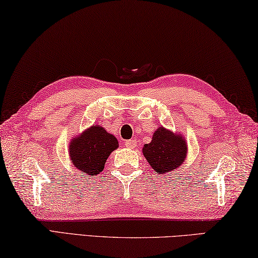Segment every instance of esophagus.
Listing matches in <instances>:
<instances>
[{
    "instance_id": "obj_1",
    "label": "esophagus",
    "mask_w": 258,
    "mask_h": 258,
    "mask_svg": "<svg viewBox=\"0 0 258 258\" xmlns=\"http://www.w3.org/2000/svg\"><path fill=\"white\" fill-rule=\"evenodd\" d=\"M124 145L128 148H135L137 145V143H136V141H135V139H129V141H125Z\"/></svg>"
}]
</instances>
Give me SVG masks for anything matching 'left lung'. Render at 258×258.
Listing matches in <instances>:
<instances>
[{
	"mask_svg": "<svg viewBox=\"0 0 258 258\" xmlns=\"http://www.w3.org/2000/svg\"><path fill=\"white\" fill-rule=\"evenodd\" d=\"M144 156L159 174L179 168L187 155V145L182 137L161 126L153 135L150 144L144 145Z\"/></svg>",
	"mask_w": 258,
	"mask_h": 258,
	"instance_id": "8db88e82",
	"label": "left lung"
}]
</instances>
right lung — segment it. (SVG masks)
Masks as SVG:
<instances>
[{"label": "right lung", "instance_id": "obj_1", "mask_svg": "<svg viewBox=\"0 0 258 258\" xmlns=\"http://www.w3.org/2000/svg\"><path fill=\"white\" fill-rule=\"evenodd\" d=\"M116 138L102 126H92L70 143V157L84 177L101 173L108 155L117 148Z\"/></svg>", "mask_w": 258, "mask_h": 258}]
</instances>
